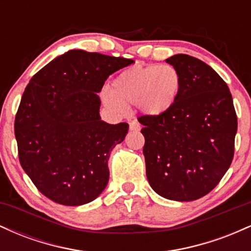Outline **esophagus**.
I'll list each match as a JSON object with an SVG mask.
<instances>
[{
  "label": "esophagus",
  "mask_w": 251,
  "mask_h": 251,
  "mask_svg": "<svg viewBox=\"0 0 251 251\" xmlns=\"http://www.w3.org/2000/svg\"><path fill=\"white\" fill-rule=\"evenodd\" d=\"M129 129H131V131H139L140 124L138 123L137 120H132V122L129 123Z\"/></svg>",
  "instance_id": "34e87169"
}]
</instances>
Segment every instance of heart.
<instances>
[{"label": "heart", "mask_w": 251, "mask_h": 251, "mask_svg": "<svg viewBox=\"0 0 251 251\" xmlns=\"http://www.w3.org/2000/svg\"><path fill=\"white\" fill-rule=\"evenodd\" d=\"M181 79L171 65L129 66L112 81L111 89L101 94L103 105L123 113L125 105H138L149 117H160L174 108L180 93Z\"/></svg>", "instance_id": "heart-1"}]
</instances>
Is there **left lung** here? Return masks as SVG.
<instances>
[{
  "mask_svg": "<svg viewBox=\"0 0 251 251\" xmlns=\"http://www.w3.org/2000/svg\"><path fill=\"white\" fill-rule=\"evenodd\" d=\"M181 79L174 108L144 125L146 177L164 198L196 201L220 183L234 158L237 117L229 87L200 59L177 54L165 60Z\"/></svg>",
  "mask_w": 251,
  "mask_h": 251,
  "instance_id": "obj_1",
  "label": "left lung"
}]
</instances>
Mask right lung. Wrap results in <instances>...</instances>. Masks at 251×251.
Returning a JSON list of instances; mask_svg holds the SVG:
<instances>
[{
	"instance_id": "obj_1",
	"label": "right lung",
	"mask_w": 251,
	"mask_h": 251,
	"mask_svg": "<svg viewBox=\"0 0 251 251\" xmlns=\"http://www.w3.org/2000/svg\"><path fill=\"white\" fill-rule=\"evenodd\" d=\"M134 61L72 50L30 79L15 117L22 169L41 194L62 205L94 201L108 183L111 151L128 124L99 114L106 79Z\"/></svg>"
}]
</instances>
